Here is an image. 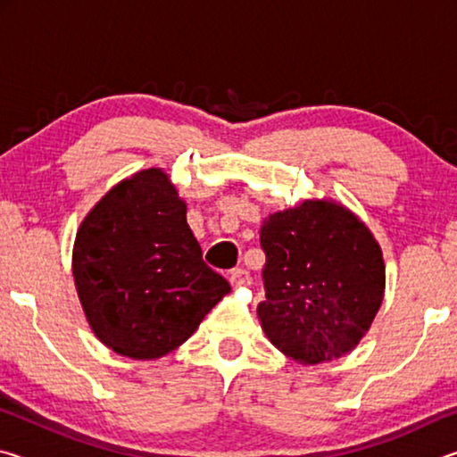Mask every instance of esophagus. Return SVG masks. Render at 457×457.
<instances>
[{
    "instance_id": "esophagus-1",
    "label": "esophagus",
    "mask_w": 457,
    "mask_h": 457,
    "mask_svg": "<svg viewBox=\"0 0 457 457\" xmlns=\"http://www.w3.org/2000/svg\"><path fill=\"white\" fill-rule=\"evenodd\" d=\"M229 282H231V286L239 288V286L252 284V278H250V272H247V270L236 268V270H231V272H229Z\"/></svg>"
}]
</instances>
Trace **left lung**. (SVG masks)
I'll use <instances>...</instances> for the list:
<instances>
[{"label":"left lung","mask_w":457,"mask_h":457,"mask_svg":"<svg viewBox=\"0 0 457 457\" xmlns=\"http://www.w3.org/2000/svg\"><path fill=\"white\" fill-rule=\"evenodd\" d=\"M266 300L258 319L276 349L304 365L351 353L383 303V252L345 205L306 199L260 229Z\"/></svg>","instance_id":"8db88e82"}]
</instances>
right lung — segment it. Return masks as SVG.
Wrapping results in <instances>:
<instances>
[{
    "instance_id": "add662e5",
    "label": "right lung",
    "mask_w": 457,
    "mask_h": 457,
    "mask_svg": "<svg viewBox=\"0 0 457 457\" xmlns=\"http://www.w3.org/2000/svg\"><path fill=\"white\" fill-rule=\"evenodd\" d=\"M185 215L167 173L145 169L114 185L80 223L76 292L92 332L122 357L175 351L231 290L201 258Z\"/></svg>"
}]
</instances>
